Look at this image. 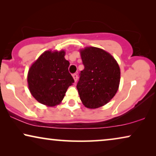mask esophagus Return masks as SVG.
Wrapping results in <instances>:
<instances>
[{
  "instance_id": "obj_1",
  "label": "esophagus",
  "mask_w": 156,
  "mask_h": 156,
  "mask_svg": "<svg viewBox=\"0 0 156 156\" xmlns=\"http://www.w3.org/2000/svg\"><path fill=\"white\" fill-rule=\"evenodd\" d=\"M72 76H73V78H74V82H76V81H77V79H78V76H77V74H76V73H74L73 74H72Z\"/></svg>"
}]
</instances>
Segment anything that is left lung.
<instances>
[{"instance_id": "left-lung-1", "label": "left lung", "mask_w": 156, "mask_h": 156, "mask_svg": "<svg viewBox=\"0 0 156 156\" xmlns=\"http://www.w3.org/2000/svg\"><path fill=\"white\" fill-rule=\"evenodd\" d=\"M84 66L81 71L76 89L86 107L97 108L107 104L119 89L120 68L109 53L89 47L81 50Z\"/></svg>"}]
</instances>
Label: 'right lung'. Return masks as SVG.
<instances>
[{
  "label": "right lung",
  "mask_w": 156,
  "mask_h": 156,
  "mask_svg": "<svg viewBox=\"0 0 156 156\" xmlns=\"http://www.w3.org/2000/svg\"><path fill=\"white\" fill-rule=\"evenodd\" d=\"M65 52L46 51L30 68L27 74L29 90L40 103L49 106L59 104L68 87L74 80L69 72Z\"/></svg>",
  "instance_id": "right-lung-1"
}]
</instances>
